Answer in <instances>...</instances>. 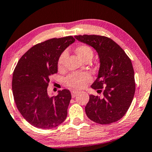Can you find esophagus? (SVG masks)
I'll use <instances>...</instances> for the list:
<instances>
[{"mask_svg": "<svg viewBox=\"0 0 152 152\" xmlns=\"http://www.w3.org/2000/svg\"><path fill=\"white\" fill-rule=\"evenodd\" d=\"M71 93H72V97H73V98H74V97H75L76 95L79 94V92H78V91H74V90H73V91L71 92Z\"/></svg>", "mask_w": 152, "mask_h": 152, "instance_id": "34e87169", "label": "esophagus"}]
</instances>
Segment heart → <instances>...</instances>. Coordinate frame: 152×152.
<instances>
[{"instance_id": "heart-1", "label": "heart", "mask_w": 152, "mask_h": 152, "mask_svg": "<svg viewBox=\"0 0 152 152\" xmlns=\"http://www.w3.org/2000/svg\"><path fill=\"white\" fill-rule=\"evenodd\" d=\"M76 53L83 60H86L88 58H92L93 57V51L90 46L81 45L76 48ZM67 56V53L64 51L59 55L57 60V68L58 69H62L64 67V60ZM91 80V76L88 73L74 72L69 75L66 78V83L69 87L79 89L86 85Z\"/></svg>"}]
</instances>
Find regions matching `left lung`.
I'll return each instance as SVG.
<instances>
[{
    "mask_svg": "<svg viewBox=\"0 0 152 152\" xmlns=\"http://www.w3.org/2000/svg\"><path fill=\"white\" fill-rule=\"evenodd\" d=\"M75 38L95 49L99 58L98 76L91 88L103 93L102 97L90 95L85 107L87 116L99 124L120 120L131 104L135 91L131 60L112 39L97 35H79Z\"/></svg>",
    "mask_w": 152,
    "mask_h": 152,
    "instance_id": "left-lung-1",
    "label": "left lung"
}]
</instances>
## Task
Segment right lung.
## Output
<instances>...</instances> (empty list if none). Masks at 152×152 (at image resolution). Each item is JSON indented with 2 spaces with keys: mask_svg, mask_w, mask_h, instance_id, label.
Here are the masks:
<instances>
[{
  "mask_svg": "<svg viewBox=\"0 0 152 152\" xmlns=\"http://www.w3.org/2000/svg\"><path fill=\"white\" fill-rule=\"evenodd\" d=\"M75 41L72 36L51 38L38 43L21 57L12 75V93L16 106L31 125L51 129L64 121L72 99L69 90L50 97L48 86L51 75L57 73L61 53Z\"/></svg>",
  "mask_w": 152,
  "mask_h": 152,
  "instance_id": "1",
  "label": "right lung"
}]
</instances>
